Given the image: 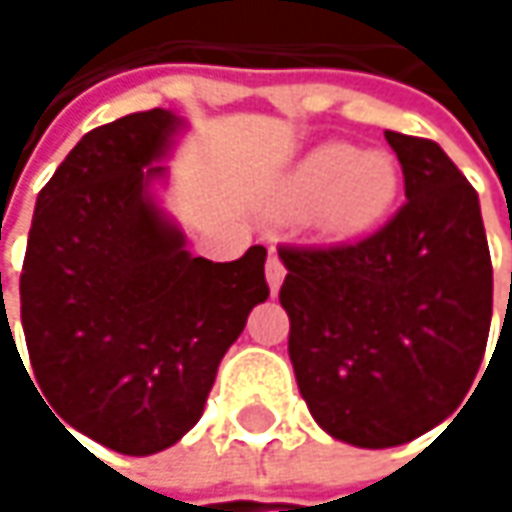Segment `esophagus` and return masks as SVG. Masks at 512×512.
<instances>
[{
  "mask_svg": "<svg viewBox=\"0 0 512 512\" xmlns=\"http://www.w3.org/2000/svg\"><path fill=\"white\" fill-rule=\"evenodd\" d=\"M284 275H287V269H284L281 257L269 255V260H266V284H269L272 296H275V293L281 290V281H284Z\"/></svg>",
  "mask_w": 512,
  "mask_h": 512,
  "instance_id": "1",
  "label": "esophagus"
}]
</instances>
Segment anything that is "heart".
<instances>
[{
	"mask_svg": "<svg viewBox=\"0 0 512 512\" xmlns=\"http://www.w3.org/2000/svg\"><path fill=\"white\" fill-rule=\"evenodd\" d=\"M403 186L397 156L326 142L302 156L281 180L272 210L308 225L329 243H350L376 231L394 210Z\"/></svg>",
	"mask_w": 512,
	"mask_h": 512,
	"instance_id": "b5f03b06",
	"label": "heart"
}]
</instances>
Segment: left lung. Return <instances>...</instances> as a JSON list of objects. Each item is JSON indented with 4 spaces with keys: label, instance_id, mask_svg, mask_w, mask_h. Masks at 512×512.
<instances>
[{
    "label": "left lung",
    "instance_id": "obj_1",
    "mask_svg": "<svg viewBox=\"0 0 512 512\" xmlns=\"http://www.w3.org/2000/svg\"><path fill=\"white\" fill-rule=\"evenodd\" d=\"M385 139L403 165L400 213L356 246L278 252L299 394L332 439L373 451L457 412L492 323L477 192L436 142Z\"/></svg>",
    "mask_w": 512,
    "mask_h": 512
}]
</instances>
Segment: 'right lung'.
I'll use <instances>...</instances> for the list:
<instances>
[{
	"label": "right lung",
	"instance_id": "obj_1",
	"mask_svg": "<svg viewBox=\"0 0 512 512\" xmlns=\"http://www.w3.org/2000/svg\"><path fill=\"white\" fill-rule=\"evenodd\" d=\"M180 130L151 109L82 136L38 195L20 275L32 379L55 421L127 457L198 424L219 361L269 296L263 246L192 257L159 207Z\"/></svg>",
	"mask_w": 512,
	"mask_h": 512
}]
</instances>
